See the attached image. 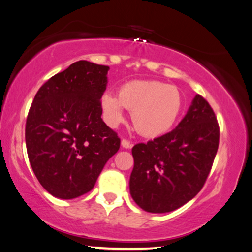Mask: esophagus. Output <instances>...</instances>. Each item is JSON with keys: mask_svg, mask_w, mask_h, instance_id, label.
<instances>
[{"mask_svg": "<svg viewBox=\"0 0 252 252\" xmlns=\"http://www.w3.org/2000/svg\"><path fill=\"white\" fill-rule=\"evenodd\" d=\"M121 145H122V147H125V148H131V147H132V144H131L127 139H122Z\"/></svg>", "mask_w": 252, "mask_h": 252, "instance_id": "34e87169", "label": "esophagus"}]
</instances>
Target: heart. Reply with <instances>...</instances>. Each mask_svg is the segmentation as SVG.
Segmentation results:
<instances>
[{
	"label": "heart",
	"instance_id": "heart-1",
	"mask_svg": "<svg viewBox=\"0 0 252 252\" xmlns=\"http://www.w3.org/2000/svg\"><path fill=\"white\" fill-rule=\"evenodd\" d=\"M182 95L176 87L157 80H133L119 88L118 95L105 92L100 107L108 125L116 126L125 118L123 108L132 111L134 129L141 136H162L175 126L182 111Z\"/></svg>",
	"mask_w": 252,
	"mask_h": 252
}]
</instances>
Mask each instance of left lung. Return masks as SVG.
I'll return each mask as SVG.
<instances>
[{
  "label": "left lung",
  "mask_w": 252,
  "mask_h": 252,
  "mask_svg": "<svg viewBox=\"0 0 252 252\" xmlns=\"http://www.w3.org/2000/svg\"><path fill=\"white\" fill-rule=\"evenodd\" d=\"M219 145L214 109L196 94L176 129L132 147L130 194L147 212L176 210L202 189Z\"/></svg>",
  "instance_id": "left-lung-1"
}]
</instances>
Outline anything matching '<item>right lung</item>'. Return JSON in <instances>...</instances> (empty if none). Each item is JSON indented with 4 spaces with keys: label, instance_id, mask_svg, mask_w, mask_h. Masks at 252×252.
<instances>
[{
    "label": "right lung",
    "instance_id": "right-lung-1",
    "mask_svg": "<svg viewBox=\"0 0 252 252\" xmlns=\"http://www.w3.org/2000/svg\"><path fill=\"white\" fill-rule=\"evenodd\" d=\"M108 69L87 60L74 63L50 77L32 102L25 127L28 160L56 197L70 200L90 192L119 151L118 133L101 119Z\"/></svg>",
    "mask_w": 252,
    "mask_h": 252
}]
</instances>
